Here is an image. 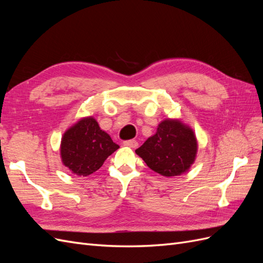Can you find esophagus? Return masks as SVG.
Returning <instances> with one entry per match:
<instances>
[{"mask_svg":"<svg viewBox=\"0 0 263 263\" xmlns=\"http://www.w3.org/2000/svg\"><path fill=\"white\" fill-rule=\"evenodd\" d=\"M124 145L127 146V147H130V148H137L138 147V142H137V140L130 139V140L124 141Z\"/></svg>","mask_w":263,"mask_h":263,"instance_id":"esophagus-1","label":"esophagus"}]
</instances>
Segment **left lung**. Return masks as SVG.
Instances as JSON below:
<instances>
[{"label": "left lung", "instance_id": "8db88e82", "mask_svg": "<svg viewBox=\"0 0 263 263\" xmlns=\"http://www.w3.org/2000/svg\"><path fill=\"white\" fill-rule=\"evenodd\" d=\"M197 141L190 126L180 119L166 118L158 125L154 136L136 149L151 170L171 178L186 172L195 161Z\"/></svg>", "mask_w": 263, "mask_h": 263}]
</instances>
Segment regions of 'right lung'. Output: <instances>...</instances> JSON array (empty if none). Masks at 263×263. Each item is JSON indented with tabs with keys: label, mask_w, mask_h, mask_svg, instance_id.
Segmentation results:
<instances>
[{
	"label": "right lung",
	"mask_w": 263,
	"mask_h": 263,
	"mask_svg": "<svg viewBox=\"0 0 263 263\" xmlns=\"http://www.w3.org/2000/svg\"><path fill=\"white\" fill-rule=\"evenodd\" d=\"M119 148L102 130L92 116L83 117L63 134L60 145L62 163L79 177L99 170L108 156Z\"/></svg>",
	"instance_id": "right-lung-1"
}]
</instances>
